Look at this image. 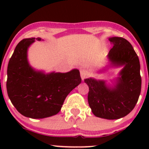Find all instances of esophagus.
<instances>
[{
	"mask_svg": "<svg viewBox=\"0 0 149 149\" xmlns=\"http://www.w3.org/2000/svg\"><path fill=\"white\" fill-rule=\"evenodd\" d=\"M80 77H81L82 80H84L85 78H86L89 75L88 71H87L86 69H80Z\"/></svg>",
	"mask_w": 149,
	"mask_h": 149,
	"instance_id": "esophagus-1",
	"label": "esophagus"
}]
</instances>
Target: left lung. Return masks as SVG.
Wrapping results in <instances>:
<instances>
[{
    "mask_svg": "<svg viewBox=\"0 0 149 149\" xmlns=\"http://www.w3.org/2000/svg\"><path fill=\"white\" fill-rule=\"evenodd\" d=\"M109 40L113 47L108 58L113 66H122L113 87L104 80L90 78L84 80L89 87L88 100L95 116L108 120L119 119L129 114L139 100L141 92L139 57L130 42L121 37Z\"/></svg>",
    "mask_w": 149,
    "mask_h": 149,
    "instance_id": "8db88e82",
    "label": "left lung"
}]
</instances>
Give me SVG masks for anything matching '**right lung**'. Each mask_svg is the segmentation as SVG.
Segmentation results:
<instances>
[{
    "label": "right lung",
    "instance_id": "right-lung-1",
    "mask_svg": "<svg viewBox=\"0 0 149 149\" xmlns=\"http://www.w3.org/2000/svg\"><path fill=\"white\" fill-rule=\"evenodd\" d=\"M33 42L35 38H25L16 46L8 63L6 87L12 104L22 115L39 119L57 114L81 78L78 69L47 74L34 70L27 59V50Z\"/></svg>",
    "mask_w": 149,
    "mask_h": 149
}]
</instances>
